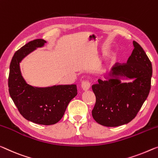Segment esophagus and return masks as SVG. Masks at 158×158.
I'll use <instances>...</instances> for the list:
<instances>
[{"mask_svg": "<svg viewBox=\"0 0 158 158\" xmlns=\"http://www.w3.org/2000/svg\"><path fill=\"white\" fill-rule=\"evenodd\" d=\"M81 87L83 90L86 91L87 89H89V87H90V83H89V82L87 81H82L81 83Z\"/></svg>", "mask_w": 158, "mask_h": 158, "instance_id": "obj_1", "label": "esophagus"}]
</instances>
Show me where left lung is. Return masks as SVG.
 <instances>
[{
  "mask_svg": "<svg viewBox=\"0 0 158 158\" xmlns=\"http://www.w3.org/2000/svg\"><path fill=\"white\" fill-rule=\"evenodd\" d=\"M132 54L127 64H116L108 80L99 79L92 86L96 102L92 115L99 124L115 127L128 123L135 117L148 96L151 87L152 64L143 48L133 41ZM119 77L133 79L121 83Z\"/></svg>",
  "mask_w": 158,
  "mask_h": 158,
  "instance_id": "left-lung-1",
  "label": "left lung"
}]
</instances>
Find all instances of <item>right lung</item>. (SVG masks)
Wrapping results in <instances>:
<instances>
[{
	"mask_svg": "<svg viewBox=\"0 0 158 158\" xmlns=\"http://www.w3.org/2000/svg\"><path fill=\"white\" fill-rule=\"evenodd\" d=\"M47 42L37 39L15 53L10 65L9 93L20 114L27 120L42 125L55 124L61 119L68 104L77 95L76 85L37 87L27 83L22 76L20 63Z\"/></svg>",
	"mask_w": 158,
	"mask_h": 158,
	"instance_id": "obj_1",
	"label": "right lung"
}]
</instances>
